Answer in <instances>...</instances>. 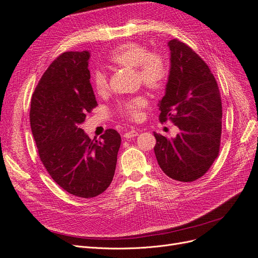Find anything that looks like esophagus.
Instances as JSON below:
<instances>
[{"mask_svg": "<svg viewBox=\"0 0 258 258\" xmlns=\"http://www.w3.org/2000/svg\"><path fill=\"white\" fill-rule=\"evenodd\" d=\"M123 136H124V138H126V139L134 138V137L138 136V132L135 131V130H132V131H130V132H126V133H125Z\"/></svg>", "mask_w": 258, "mask_h": 258, "instance_id": "1", "label": "esophagus"}]
</instances>
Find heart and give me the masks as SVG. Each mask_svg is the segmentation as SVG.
<instances>
[{"instance_id": "1", "label": "heart", "mask_w": 258, "mask_h": 258, "mask_svg": "<svg viewBox=\"0 0 258 258\" xmlns=\"http://www.w3.org/2000/svg\"><path fill=\"white\" fill-rule=\"evenodd\" d=\"M109 60L116 67L135 69L141 83L151 91L161 90L167 80L168 69L164 57L156 51H148L143 44L124 43L112 50ZM92 83L98 95L107 93L108 79L102 71L96 70L93 73ZM146 106L147 99L144 96H137L121 102L119 111L130 120L138 121L142 119V110Z\"/></svg>"}]
</instances>
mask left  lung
<instances>
[{"instance_id": "left-lung-1", "label": "left lung", "mask_w": 258, "mask_h": 258, "mask_svg": "<svg viewBox=\"0 0 258 258\" xmlns=\"http://www.w3.org/2000/svg\"><path fill=\"white\" fill-rule=\"evenodd\" d=\"M170 47V73L159 101V120L179 128L168 139L154 133V153L168 177L194 181L209 171L218 156L222 135V99L216 80L201 57L178 40Z\"/></svg>"}]
</instances>
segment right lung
Returning a JSON list of instances; mask_svg holds the SVG:
<instances>
[{
	"instance_id": "add662e5",
	"label": "right lung",
	"mask_w": 258,
	"mask_h": 258,
	"mask_svg": "<svg viewBox=\"0 0 258 258\" xmlns=\"http://www.w3.org/2000/svg\"><path fill=\"white\" fill-rule=\"evenodd\" d=\"M90 51H66L44 72L32 95L30 124L46 171L64 191L94 198L111 183L121 136L109 128L92 141L80 125L97 106Z\"/></svg>"
}]
</instances>
